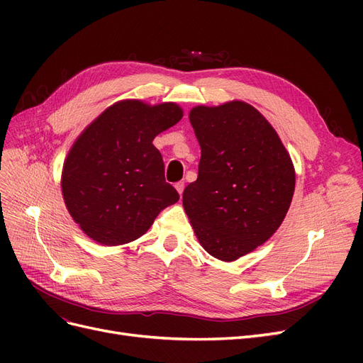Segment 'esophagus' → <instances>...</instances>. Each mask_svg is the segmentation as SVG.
Returning a JSON list of instances; mask_svg holds the SVG:
<instances>
[{"label": "esophagus", "instance_id": "34e87169", "mask_svg": "<svg viewBox=\"0 0 363 363\" xmlns=\"http://www.w3.org/2000/svg\"><path fill=\"white\" fill-rule=\"evenodd\" d=\"M174 186H175V189H177V192L182 195L183 189H184V182H177Z\"/></svg>", "mask_w": 363, "mask_h": 363}]
</instances>
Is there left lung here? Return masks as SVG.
I'll return each instance as SVG.
<instances>
[{"instance_id":"1","label":"left lung","mask_w":363,"mask_h":363,"mask_svg":"<svg viewBox=\"0 0 363 363\" xmlns=\"http://www.w3.org/2000/svg\"><path fill=\"white\" fill-rule=\"evenodd\" d=\"M201 147L199 177L183 207L208 255L233 262L276 233L295 189V171L279 135L244 101L196 106L189 113Z\"/></svg>"}]
</instances>
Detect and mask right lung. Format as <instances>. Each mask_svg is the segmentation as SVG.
<instances>
[{"label":"right lung","mask_w":363,"mask_h":363,"mask_svg":"<svg viewBox=\"0 0 363 363\" xmlns=\"http://www.w3.org/2000/svg\"><path fill=\"white\" fill-rule=\"evenodd\" d=\"M183 116L175 103H115L87 125L69 150L62 171V194L74 221L101 245L128 244L144 235L156 216L179 201L164 182L162 131Z\"/></svg>","instance_id":"right-lung-1"}]
</instances>
